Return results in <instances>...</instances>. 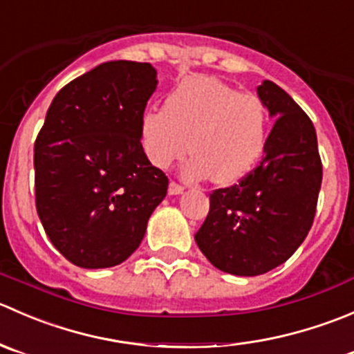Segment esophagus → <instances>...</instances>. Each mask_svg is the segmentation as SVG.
<instances>
[{"mask_svg": "<svg viewBox=\"0 0 354 354\" xmlns=\"http://www.w3.org/2000/svg\"><path fill=\"white\" fill-rule=\"evenodd\" d=\"M180 192H184V187H182L180 184H177V182H170L169 184V194H180Z\"/></svg>", "mask_w": 354, "mask_h": 354, "instance_id": "1", "label": "esophagus"}]
</instances>
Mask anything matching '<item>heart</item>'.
I'll return each instance as SVG.
<instances>
[{"mask_svg":"<svg viewBox=\"0 0 354 354\" xmlns=\"http://www.w3.org/2000/svg\"><path fill=\"white\" fill-rule=\"evenodd\" d=\"M270 118L258 94L239 93L216 77L180 80L165 108L145 111L139 141L156 169H167L189 153L184 174L227 185L253 170L265 151Z\"/></svg>","mask_w":354,"mask_h":354,"instance_id":"b5f03b06","label":"heart"}]
</instances>
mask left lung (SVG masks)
Wrapping results in <instances>:
<instances>
[{"label": "left lung", "instance_id": "8db88e82", "mask_svg": "<svg viewBox=\"0 0 354 354\" xmlns=\"http://www.w3.org/2000/svg\"><path fill=\"white\" fill-rule=\"evenodd\" d=\"M257 91L275 118L263 158L239 184L209 194L194 236L213 267L241 277L267 274L292 257L310 232L322 185L310 117L272 80Z\"/></svg>", "mask_w": 354, "mask_h": 354}]
</instances>
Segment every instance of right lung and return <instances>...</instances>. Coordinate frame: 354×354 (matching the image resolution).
Masks as SVG:
<instances>
[{
	"instance_id": "add662e5",
	"label": "right lung",
	"mask_w": 354,
	"mask_h": 354,
	"mask_svg": "<svg viewBox=\"0 0 354 354\" xmlns=\"http://www.w3.org/2000/svg\"><path fill=\"white\" fill-rule=\"evenodd\" d=\"M149 63L106 62L51 101L34 145L36 208L48 237L80 268H108L139 248L169 178L146 158L139 122L156 89Z\"/></svg>"
}]
</instances>
